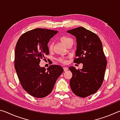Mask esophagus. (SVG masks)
Listing matches in <instances>:
<instances>
[{
	"label": "esophagus",
	"mask_w": 120,
	"mask_h": 120,
	"mask_svg": "<svg viewBox=\"0 0 120 120\" xmlns=\"http://www.w3.org/2000/svg\"><path fill=\"white\" fill-rule=\"evenodd\" d=\"M68 69V67H64V71H67Z\"/></svg>",
	"instance_id": "34e87169"
}]
</instances>
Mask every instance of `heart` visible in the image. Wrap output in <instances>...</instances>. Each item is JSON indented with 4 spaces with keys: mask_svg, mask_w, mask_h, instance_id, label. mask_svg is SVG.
<instances>
[{
    "mask_svg": "<svg viewBox=\"0 0 120 120\" xmlns=\"http://www.w3.org/2000/svg\"><path fill=\"white\" fill-rule=\"evenodd\" d=\"M59 39L60 41L63 44H64L66 46H67V47H69L70 45H72L73 44V42H74L72 38L67 36L62 35L60 36ZM48 48L50 51H52L53 50V43L52 42H50L48 43ZM58 61L60 63H62V64H64L67 63V59L66 57H64V56H61V57L58 58Z\"/></svg>",
    "mask_w": 120,
    "mask_h": 120,
    "instance_id": "1",
    "label": "heart"
}]
</instances>
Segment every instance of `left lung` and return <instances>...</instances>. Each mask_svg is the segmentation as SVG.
<instances>
[{"mask_svg":"<svg viewBox=\"0 0 120 120\" xmlns=\"http://www.w3.org/2000/svg\"><path fill=\"white\" fill-rule=\"evenodd\" d=\"M76 38L77 50L74 62L82 64V69L70 67L72 74L70 80L71 89L80 97L96 93L102 85L107 60L101 40L96 34L82 27L67 31Z\"/></svg>","mask_w":120,"mask_h":120,"instance_id":"1","label":"left lung"}]
</instances>
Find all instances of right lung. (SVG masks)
<instances>
[{
	"label": "right lung",
	"instance_id": "add662e5",
	"mask_svg": "<svg viewBox=\"0 0 120 120\" xmlns=\"http://www.w3.org/2000/svg\"><path fill=\"white\" fill-rule=\"evenodd\" d=\"M57 31L35 28L22 34L16 43L14 66L23 88L31 96L43 98L49 95L64 71L62 67L51 65L46 70L40 66L49 54L48 44Z\"/></svg>",
	"mask_w": 120,
	"mask_h": 120
}]
</instances>
